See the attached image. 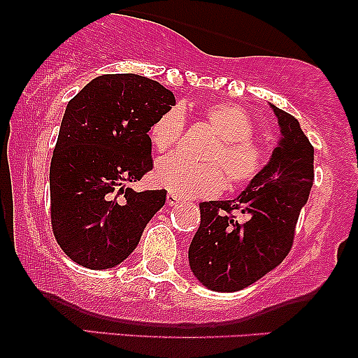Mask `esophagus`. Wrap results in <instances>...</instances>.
Here are the masks:
<instances>
[{
    "label": "esophagus",
    "mask_w": 358,
    "mask_h": 358,
    "mask_svg": "<svg viewBox=\"0 0 358 358\" xmlns=\"http://www.w3.org/2000/svg\"><path fill=\"white\" fill-rule=\"evenodd\" d=\"M180 200H182V199H180L178 195H175V193H168V195H166V203L170 205V207H171V205L178 203Z\"/></svg>",
    "instance_id": "obj_1"
}]
</instances>
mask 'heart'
I'll return each mask as SVG.
<instances>
[{
	"label": "heart",
	"mask_w": 358,
	"mask_h": 358,
	"mask_svg": "<svg viewBox=\"0 0 358 358\" xmlns=\"http://www.w3.org/2000/svg\"><path fill=\"white\" fill-rule=\"evenodd\" d=\"M202 119L217 134V141L205 156L210 163L195 165L180 155H171L156 166V183L183 199H207L225 187L224 171L234 188L248 187L257 180L266 168V155L254 143V124L248 110L229 102H215L202 110ZM183 127V110L173 106L151 126V146L158 153L171 151L182 139Z\"/></svg>",
	"instance_id": "b5f03b06"
}]
</instances>
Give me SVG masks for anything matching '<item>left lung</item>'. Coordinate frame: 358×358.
Returning <instances> with one entry per match:
<instances>
[{
	"label": "left lung",
	"mask_w": 358,
	"mask_h": 358,
	"mask_svg": "<svg viewBox=\"0 0 358 358\" xmlns=\"http://www.w3.org/2000/svg\"><path fill=\"white\" fill-rule=\"evenodd\" d=\"M271 108L282 138L261 176L236 200L199 205L200 227L188 261L196 279L213 291L244 289L287 256L313 185V146L296 117Z\"/></svg>",
	"instance_id": "left-lung-1"
}]
</instances>
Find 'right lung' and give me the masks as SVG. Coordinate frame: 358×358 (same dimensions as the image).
<instances>
[{
  "label": "right lung",
  "mask_w": 358,
  "mask_h": 358,
  "mask_svg": "<svg viewBox=\"0 0 358 358\" xmlns=\"http://www.w3.org/2000/svg\"><path fill=\"white\" fill-rule=\"evenodd\" d=\"M171 106V90L138 73L96 77L69 101L50 163V222L73 262L117 266L165 205V190L124 183L153 170L148 133Z\"/></svg>",
  "instance_id": "add662e5"
}]
</instances>
